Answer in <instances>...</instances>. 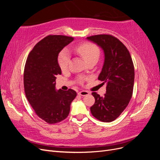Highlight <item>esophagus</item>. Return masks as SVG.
Here are the masks:
<instances>
[{"label": "esophagus", "instance_id": "esophagus-1", "mask_svg": "<svg viewBox=\"0 0 160 160\" xmlns=\"http://www.w3.org/2000/svg\"><path fill=\"white\" fill-rule=\"evenodd\" d=\"M90 93L88 91H81L79 92V95H81V96H86L88 95Z\"/></svg>", "mask_w": 160, "mask_h": 160}]
</instances>
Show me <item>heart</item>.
Instances as JSON below:
<instances>
[{"label":"heart","mask_w":160,"mask_h":160,"mask_svg":"<svg viewBox=\"0 0 160 160\" xmlns=\"http://www.w3.org/2000/svg\"><path fill=\"white\" fill-rule=\"evenodd\" d=\"M75 51L83 58V59L88 62L93 59H98L100 51L98 46L91 42H84L75 47ZM70 53L68 50L63 49L59 53L58 57V63L62 71L67 69L70 61ZM82 81V79L79 80Z\"/></svg>","instance_id":"heart-1"}]
</instances>
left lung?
Segmentation results:
<instances>
[{"instance_id":"8db88e82","label":"left lung","mask_w":160,"mask_h":160,"mask_svg":"<svg viewBox=\"0 0 160 160\" xmlns=\"http://www.w3.org/2000/svg\"><path fill=\"white\" fill-rule=\"evenodd\" d=\"M87 39L103 51L104 62L98 79L107 83L103 97L92 93L95 101L90 108L91 112L101 122H113L126 108L132 98L135 76L132 57L126 47L113 36L98 35Z\"/></svg>"}]
</instances>
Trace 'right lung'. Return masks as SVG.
<instances>
[{"instance_id":"right-lung-1","label":"right lung","mask_w":160,"mask_h":160,"mask_svg":"<svg viewBox=\"0 0 160 160\" xmlns=\"http://www.w3.org/2000/svg\"><path fill=\"white\" fill-rule=\"evenodd\" d=\"M74 38L49 35L34 47L26 61L24 88L27 99L36 114L48 123L53 124L68 116L76 91L56 90V76L61 74L58 55Z\"/></svg>"}]
</instances>
